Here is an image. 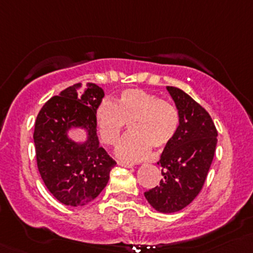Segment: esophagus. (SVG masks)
<instances>
[{
	"label": "esophagus",
	"instance_id": "esophagus-1",
	"mask_svg": "<svg viewBox=\"0 0 253 253\" xmlns=\"http://www.w3.org/2000/svg\"><path fill=\"white\" fill-rule=\"evenodd\" d=\"M117 165H120V167H124V168H132L133 165L129 164V163H126V162H117Z\"/></svg>",
	"mask_w": 253,
	"mask_h": 253
}]
</instances>
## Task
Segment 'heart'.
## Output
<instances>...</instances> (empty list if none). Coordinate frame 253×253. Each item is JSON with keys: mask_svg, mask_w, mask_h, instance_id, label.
Returning a JSON list of instances; mask_svg holds the SVG:
<instances>
[{"mask_svg": "<svg viewBox=\"0 0 253 253\" xmlns=\"http://www.w3.org/2000/svg\"><path fill=\"white\" fill-rule=\"evenodd\" d=\"M178 112L171 103L143 89H126L116 104L104 99L95 110L100 138L114 145L129 122L132 132L116 148V155L126 162H138L152 147L162 149L174 139L178 128Z\"/></svg>", "mask_w": 253, "mask_h": 253, "instance_id": "heart-1", "label": "heart"}]
</instances>
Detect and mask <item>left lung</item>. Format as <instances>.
I'll return each mask as SVG.
<instances>
[{"instance_id":"8db88e82","label":"left lung","mask_w":253,"mask_h":253,"mask_svg":"<svg viewBox=\"0 0 253 253\" xmlns=\"http://www.w3.org/2000/svg\"><path fill=\"white\" fill-rule=\"evenodd\" d=\"M167 89L178 111V128L158 162L162 180L144 192V197L155 211L175 213L190 205L202 190L213 162L218 132L211 115L197 101L176 86Z\"/></svg>"}]
</instances>
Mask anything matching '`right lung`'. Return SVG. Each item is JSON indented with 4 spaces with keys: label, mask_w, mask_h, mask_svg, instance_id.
<instances>
[{
    "label": "right lung",
    "mask_w": 253,
    "mask_h": 253,
    "mask_svg": "<svg viewBox=\"0 0 253 253\" xmlns=\"http://www.w3.org/2000/svg\"><path fill=\"white\" fill-rule=\"evenodd\" d=\"M103 98L99 85L78 83L52 96L38 114L33 136L38 169L47 190L66 206H84L98 197L116 164L96 134L95 110ZM72 128L85 129L87 141H72Z\"/></svg>",
    "instance_id": "right-lung-1"
}]
</instances>
